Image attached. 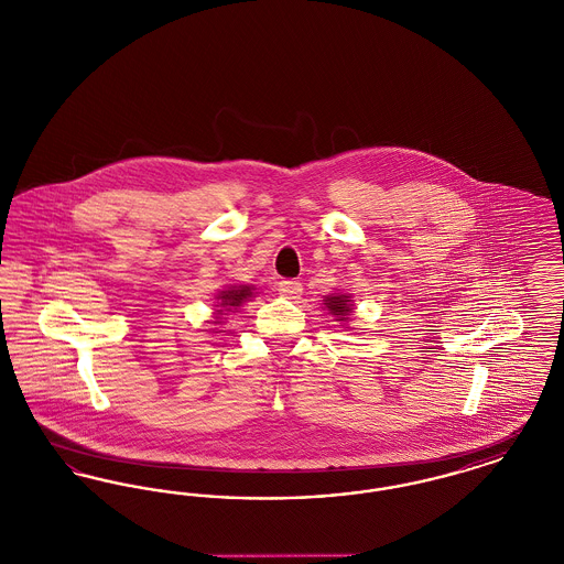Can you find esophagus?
<instances>
[{
	"label": "esophagus",
	"instance_id": "34e87169",
	"mask_svg": "<svg viewBox=\"0 0 564 564\" xmlns=\"http://www.w3.org/2000/svg\"><path fill=\"white\" fill-rule=\"evenodd\" d=\"M276 290H279V294L283 295V297L294 300V297L302 294V283L300 281H292V279H285V281H281L276 285Z\"/></svg>",
	"mask_w": 564,
	"mask_h": 564
}]
</instances>
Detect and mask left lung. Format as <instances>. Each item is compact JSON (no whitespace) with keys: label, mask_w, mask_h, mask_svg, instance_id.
<instances>
[{"label":"left lung","mask_w":564,"mask_h":564,"mask_svg":"<svg viewBox=\"0 0 564 564\" xmlns=\"http://www.w3.org/2000/svg\"><path fill=\"white\" fill-rule=\"evenodd\" d=\"M349 302V295H329V297L325 300V306H327V311H332L334 315H338L336 322H345L347 315L352 313Z\"/></svg>","instance_id":"1"}]
</instances>
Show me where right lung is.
Segmentation results:
<instances>
[{
  "label": "right lung",
  "mask_w": 564,
  "mask_h": 564,
  "mask_svg": "<svg viewBox=\"0 0 564 564\" xmlns=\"http://www.w3.org/2000/svg\"><path fill=\"white\" fill-rule=\"evenodd\" d=\"M247 297H251V288L249 285H239V288L232 285V288H228V292H221V294L217 295V300H219L217 306H221L217 311V315H224V311H230V306H241Z\"/></svg>",
  "instance_id": "add662e5"
}]
</instances>
